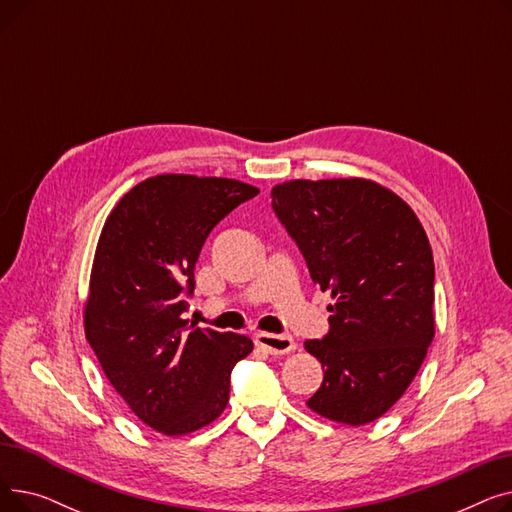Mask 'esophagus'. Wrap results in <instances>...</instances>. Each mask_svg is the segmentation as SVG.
I'll use <instances>...</instances> for the list:
<instances>
[{
	"label": "esophagus",
	"instance_id": "34e87169",
	"mask_svg": "<svg viewBox=\"0 0 512 512\" xmlns=\"http://www.w3.org/2000/svg\"><path fill=\"white\" fill-rule=\"evenodd\" d=\"M255 344L261 346L263 351L270 353V355H286V353H290V351H294V348H297V344H294V340L290 336L267 334V332L257 334Z\"/></svg>",
	"mask_w": 512,
	"mask_h": 512
}]
</instances>
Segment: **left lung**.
<instances>
[{
	"label": "left lung",
	"mask_w": 512,
	"mask_h": 512,
	"mask_svg": "<svg viewBox=\"0 0 512 512\" xmlns=\"http://www.w3.org/2000/svg\"><path fill=\"white\" fill-rule=\"evenodd\" d=\"M272 207L334 299L330 332L305 342L324 369L307 407L371 423L405 394L436 334L427 234L405 201L367 178L282 182Z\"/></svg>",
	"instance_id": "left-lung-1"
}]
</instances>
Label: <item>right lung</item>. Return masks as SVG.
<instances>
[{"mask_svg": "<svg viewBox=\"0 0 512 512\" xmlns=\"http://www.w3.org/2000/svg\"><path fill=\"white\" fill-rule=\"evenodd\" d=\"M259 188L215 176H151L116 203L95 249L85 336L114 390L164 436L197 432L230 398L247 336L188 326L184 294L213 226Z\"/></svg>", "mask_w": 512, "mask_h": 512, "instance_id": "right-lung-1", "label": "right lung"}]
</instances>
